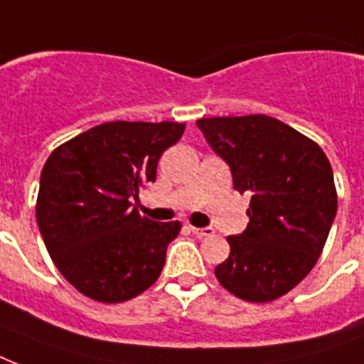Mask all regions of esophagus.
Returning <instances> with one entry per match:
<instances>
[{"label": "esophagus", "instance_id": "34e87169", "mask_svg": "<svg viewBox=\"0 0 364 364\" xmlns=\"http://www.w3.org/2000/svg\"><path fill=\"white\" fill-rule=\"evenodd\" d=\"M191 232L196 234L198 238H204V236H211V234H213V228H211V227H204V228L191 227Z\"/></svg>", "mask_w": 364, "mask_h": 364}]
</instances>
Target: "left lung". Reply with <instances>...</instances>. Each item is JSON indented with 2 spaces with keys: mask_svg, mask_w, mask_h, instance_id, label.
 <instances>
[{
  "mask_svg": "<svg viewBox=\"0 0 364 364\" xmlns=\"http://www.w3.org/2000/svg\"><path fill=\"white\" fill-rule=\"evenodd\" d=\"M210 147L247 193L249 225L228 236L230 255L215 268L223 287L247 302H270L316 266L336 217L327 154L310 137L266 115L196 121Z\"/></svg>",
  "mask_w": 364,
  "mask_h": 364,
  "instance_id": "left-lung-1",
  "label": "left lung"
}]
</instances>
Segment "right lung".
<instances>
[{
    "label": "right lung",
    "instance_id": "right-lung-1",
    "mask_svg": "<svg viewBox=\"0 0 364 364\" xmlns=\"http://www.w3.org/2000/svg\"><path fill=\"white\" fill-rule=\"evenodd\" d=\"M183 132L168 121L105 122L62 143L43 166L39 232L60 274L88 299L117 304L159 279L181 223L141 217L132 198L154 183L160 156Z\"/></svg>",
    "mask_w": 364,
    "mask_h": 364
}]
</instances>
